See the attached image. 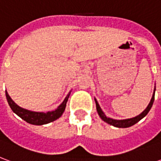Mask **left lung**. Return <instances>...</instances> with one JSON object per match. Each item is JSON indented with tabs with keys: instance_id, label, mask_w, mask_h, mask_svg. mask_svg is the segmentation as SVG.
I'll use <instances>...</instances> for the list:
<instances>
[{
	"instance_id": "1",
	"label": "left lung",
	"mask_w": 161,
	"mask_h": 161,
	"mask_svg": "<svg viewBox=\"0 0 161 161\" xmlns=\"http://www.w3.org/2000/svg\"><path fill=\"white\" fill-rule=\"evenodd\" d=\"M154 94H155V86H154V90H153V93L150 103L147 105V107L144 109V111H142L140 115H136V116L133 117V118L123 119V120H115V119L107 117L104 113H103V111L102 110L101 107H100V105H99V103L97 101V99L96 98H94V99L95 102H96V106H97V111L98 115L101 117L103 121L107 122L108 124L112 125L114 127H116V128H128V127H131L133 125H135V123H137L139 121H141L142 118H144L146 115H147V113H148L149 110L152 108L153 103V101H154Z\"/></svg>"
}]
</instances>
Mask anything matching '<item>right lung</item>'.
<instances>
[{
	"mask_svg": "<svg viewBox=\"0 0 161 161\" xmlns=\"http://www.w3.org/2000/svg\"><path fill=\"white\" fill-rule=\"evenodd\" d=\"M70 91L66 96V97L64 98V100L62 102V103L55 110L45 113V112L32 111V110H28V109L19 107V105H17L13 101L12 98L10 97L8 93L6 91V97H7L8 103L9 106L14 111V113H15L18 116H19L20 118L23 119L24 121H26V122H28L30 124L38 125V126L47 124V123L56 121L57 119L59 118L60 116L63 115L64 111L65 109L66 103L68 101V98L70 97Z\"/></svg>",
	"mask_w": 161,
	"mask_h": 161,
	"instance_id": "1",
	"label": "right lung"
}]
</instances>
